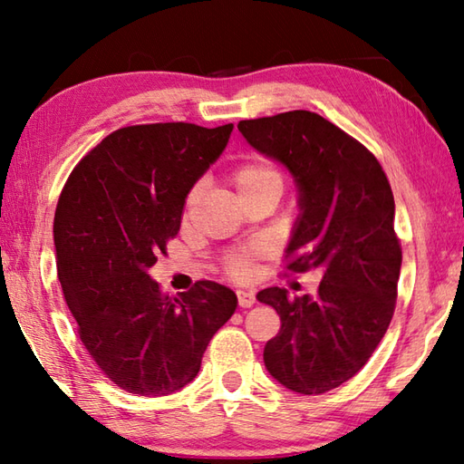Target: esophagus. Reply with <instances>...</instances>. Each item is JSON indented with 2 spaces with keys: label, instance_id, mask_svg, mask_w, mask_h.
<instances>
[{
  "label": "esophagus",
  "instance_id": "1",
  "mask_svg": "<svg viewBox=\"0 0 464 464\" xmlns=\"http://www.w3.org/2000/svg\"><path fill=\"white\" fill-rule=\"evenodd\" d=\"M236 294H238V304H240L242 307H252V305L256 304V295H254V292H248V290H238Z\"/></svg>",
  "mask_w": 464,
  "mask_h": 464
}]
</instances>
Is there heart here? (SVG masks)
I'll return each instance as SVG.
<instances>
[{"mask_svg":"<svg viewBox=\"0 0 464 464\" xmlns=\"http://www.w3.org/2000/svg\"><path fill=\"white\" fill-rule=\"evenodd\" d=\"M232 182L236 184V188H238L240 197H246V194L267 192V190H274L280 194L284 177L282 172L270 162L248 160L234 169ZM197 198H198V188H192L187 197V210L194 202H197ZM254 256H256L254 250H236L228 254V258H226V270H228V274L236 277V280H246V277H250L254 272Z\"/></svg>","mask_w":464,"mask_h":464,"instance_id":"b5f03b06","label":"heart"}]
</instances>
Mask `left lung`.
Returning a JSON list of instances; mask_svg holds the SVG:
<instances>
[{"mask_svg":"<svg viewBox=\"0 0 464 464\" xmlns=\"http://www.w3.org/2000/svg\"><path fill=\"white\" fill-rule=\"evenodd\" d=\"M250 145L292 172L300 218L287 246V270H322L317 294H258L282 319L266 343L270 375L302 395H322L362 369L395 312L401 242L387 174L362 142L312 111L240 121Z\"/></svg>","mask_w":464,"mask_h":464,"instance_id":"obj_1","label":"left lung"}]
</instances>
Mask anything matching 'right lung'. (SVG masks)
<instances>
[{
    "mask_svg": "<svg viewBox=\"0 0 464 464\" xmlns=\"http://www.w3.org/2000/svg\"><path fill=\"white\" fill-rule=\"evenodd\" d=\"M232 129L122 127L79 160L61 190L53 238L65 302L92 362L129 393L162 397L188 385L238 305L216 282L169 297L149 276Z\"/></svg>",
    "mask_w": 464,
    "mask_h": 464,
    "instance_id": "1",
    "label": "right lung"
}]
</instances>
